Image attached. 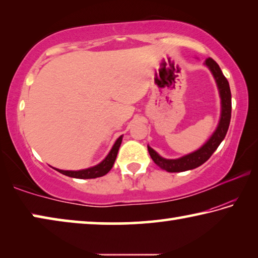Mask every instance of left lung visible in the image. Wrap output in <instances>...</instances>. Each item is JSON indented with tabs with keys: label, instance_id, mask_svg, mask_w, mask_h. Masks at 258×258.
<instances>
[{
	"label": "left lung",
	"instance_id": "left-lung-1",
	"mask_svg": "<svg viewBox=\"0 0 258 258\" xmlns=\"http://www.w3.org/2000/svg\"><path fill=\"white\" fill-rule=\"evenodd\" d=\"M205 66H206L209 71H211L214 80L216 82L218 93H220L221 98V117L220 121L216 130L211 135L204 145L191 154H187L180 157L176 159H167L161 157L158 152L155 151L150 146H148V151H149L150 157L152 160L159 166L160 168L165 169L169 173H176V172H184L189 171V169H194L199 167L203 165L205 161L209 159L214 151H215L221 142L223 141L226 132L229 130L230 119H231V91L229 82L224 77L223 73H222L221 68L218 64L214 61L212 58H208L205 60Z\"/></svg>",
	"mask_w": 258,
	"mask_h": 258
}]
</instances>
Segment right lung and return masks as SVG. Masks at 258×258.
<instances>
[{
  "mask_svg": "<svg viewBox=\"0 0 258 258\" xmlns=\"http://www.w3.org/2000/svg\"><path fill=\"white\" fill-rule=\"evenodd\" d=\"M121 140H123V135H120V137L116 140V142L113 143L111 150L109 151V154L107 155L106 158H104L101 163H99L95 166H92V167L80 169V171H63V169H59V168H54V169L55 171H58L59 173L63 174V175H67L69 177H75V178H95V177L106 175V174L112 168L113 163H115L117 154H118V150H119V147L121 145Z\"/></svg>",
  "mask_w": 258,
  "mask_h": 258,
  "instance_id": "1",
  "label": "right lung"
}]
</instances>
